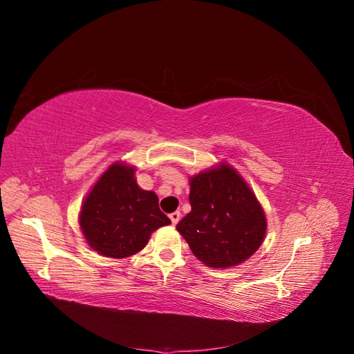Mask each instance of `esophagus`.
I'll return each mask as SVG.
<instances>
[{
  "label": "esophagus",
  "instance_id": "esophagus-1",
  "mask_svg": "<svg viewBox=\"0 0 354 354\" xmlns=\"http://www.w3.org/2000/svg\"><path fill=\"white\" fill-rule=\"evenodd\" d=\"M180 217H181V214H180L178 211H174V212H171V214H169V220H171V223L174 224V226H176V224L178 223Z\"/></svg>",
  "mask_w": 354,
  "mask_h": 354
}]
</instances>
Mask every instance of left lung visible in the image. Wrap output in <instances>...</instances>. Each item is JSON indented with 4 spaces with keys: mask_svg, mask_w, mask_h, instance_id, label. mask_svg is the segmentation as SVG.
Here are the masks:
<instances>
[{
    "mask_svg": "<svg viewBox=\"0 0 354 354\" xmlns=\"http://www.w3.org/2000/svg\"><path fill=\"white\" fill-rule=\"evenodd\" d=\"M189 202L192 211L177 230L203 264L236 266L260 248L266 234L263 208L227 164L192 177Z\"/></svg>",
    "mask_w": 354,
    "mask_h": 354,
    "instance_id": "left-lung-1",
    "label": "left lung"
}]
</instances>
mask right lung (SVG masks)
<instances>
[{"label": "right lung", "mask_w": 354, "mask_h": 354, "mask_svg": "<svg viewBox=\"0 0 354 354\" xmlns=\"http://www.w3.org/2000/svg\"><path fill=\"white\" fill-rule=\"evenodd\" d=\"M169 223L153 192L136 183L134 168L118 162L94 185L80 214V226L88 245L112 259L142 251L151 233Z\"/></svg>", "instance_id": "right-lung-1"}]
</instances>
